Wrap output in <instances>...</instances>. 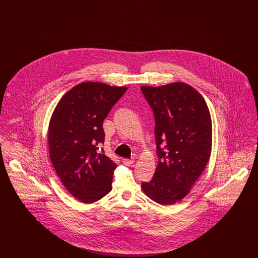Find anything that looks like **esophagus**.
<instances>
[{"instance_id":"1","label":"esophagus","mask_w":258,"mask_h":258,"mask_svg":"<svg viewBox=\"0 0 258 258\" xmlns=\"http://www.w3.org/2000/svg\"><path fill=\"white\" fill-rule=\"evenodd\" d=\"M122 161H123V164H125V165H132L135 162V160H130V159H123Z\"/></svg>"}]
</instances>
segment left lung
Returning a JSON list of instances; mask_svg holds the SVG:
<instances>
[{
  "label": "left lung",
  "mask_w": 258,
  "mask_h": 258,
  "mask_svg": "<svg viewBox=\"0 0 258 258\" xmlns=\"http://www.w3.org/2000/svg\"><path fill=\"white\" fill-rule=\"evenodd\" d=\"M141 91L154 112L159 158L153 179L141 186L155 202L171 205L189 192L208 163L210 111L197 90L183 82L142 86Z\"/></svg>",
  "instance_id": "8db88e82"
}]
</instances>
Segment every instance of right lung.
<instances>
[{"label": "right lung", "mask_w": 258, "mask_h": 258, "mask_svg": "<svg viewBox=\"0 0 258 258\" xmlns=\"http://www.w3.org/2000/svg\"><path fill=\"white\" fill-rule=\"evenodd\" d=\"M127 90L83 82L67 92L53 111L48 128L50 160L69 192L93 203L112 188L117 164L105 155L102 123Z\"/></svg>", "instance_id": "right-lung-1"}]
</instances>
